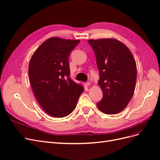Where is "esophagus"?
I'll return each instance as SVG.
<instances>
[{
	"instance_id": "obj_1",
	"label": "esophagus",
	"mask_w": 160,
	"mask_h": 160,
	"mask_svg": "<svg viewBox=\"0 0 160 160\" xmlns=\"http://www.w3.org/2000/svg\"><path fill=\"white\" fill-rule=\"evenodd\" d=\"M90 85H91V83H90V82H86V83H85V86H87V87L89 86Z\"/></svg>"
}]
</instances>
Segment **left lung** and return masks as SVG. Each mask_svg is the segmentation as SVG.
Returning a JSON list of instances; mask_svg holds the SVG:
<instances>
[{"label":"left lung","mask_w":160,"mask_h":160,"mask_svg":"<svg viewBox=\"0 0 160 160\" xmlns=\"http://www.w3.org/2000/svg\"><path fill=\"white\" fill-rule=\"evenodd\" d=\"M95 54L99 71L98 84L103 98L97 103L106 114H117L132 98L137 79L135 61L128 48L115 38L88 41Z\"/></svg>","instance_id":"obj_1"}]
</instances>
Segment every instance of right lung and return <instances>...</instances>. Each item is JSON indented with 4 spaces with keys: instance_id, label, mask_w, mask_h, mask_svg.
Here are the masks:
<instances>
[{
    "instance_id": "add662e5",
    "label": "right lung",
    "mask_w": 160,
    "mask_h": 160,
    "mask_svg": "<svg viewBox=\"0 0 160 160\" xmlns=\"http://www.w3.org/2000/svg\"><path fill=\"white\" fill-rule=\"evenodd\" d=\"M79 42L50 38L30 60L28 77L34 95L42 109L52 117L63 118L72 113L84 91L69 77V56Z\"/></svg>"
}]
</instances>
